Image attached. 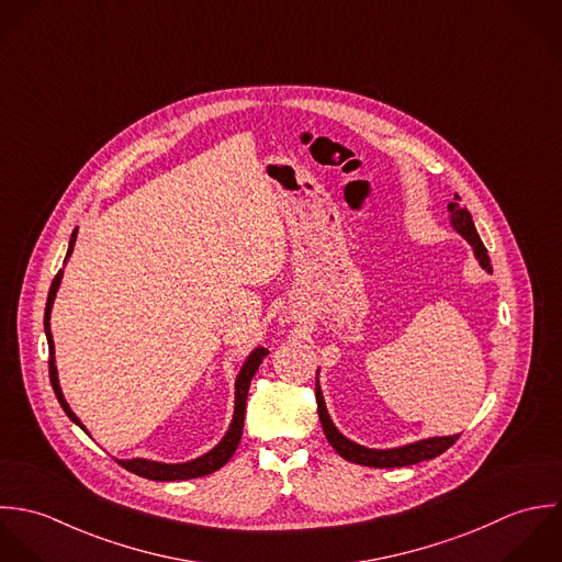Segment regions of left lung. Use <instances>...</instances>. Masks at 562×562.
Wrapping results in <instances>:
<instances>
[{"instance_id": "8db88e82", "label": "left lung", "mask_w": 562, "mask_h": 562, "mask_svg": "<svg viewBox=\"0 0 562 562\" xmlns=\"http://www.w3.org/2000/svg\"><path fill=\"white\" fill-rule=\"evenodd\" d=\"M449 225L471 245L473 256L477 260V265L491 273V258L486 254L484 243L477 236V229L471 220V213L467 211V206L460 204L458 195L453 198V202L448 204ZM319 373V369H317ZM317 411H319V419L326 432V439L330 441V446L337 449L338 456H342L345 460H351L356 464H364V467H378V469H389V467H408V464H417L422 460H430L441 456L446 449L451 448L458 439V435L451 437H430V439H422V441H413L406 446H397V448L375 449L364 448L351 439H347L342 432H338L328 408H326V400H324V391L317 378Z\"/></svg>"}]
</instances>
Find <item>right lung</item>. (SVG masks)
Returning a JSON list of instances; mask_svg holds the SVG:
<instances>
[{
    "instance_id": "right-lung-1",
    "label": "right lung",
    "mask_w": 562,
    "mask_h": 562,
    "mask_svg": "<svg viewBox=\"0 0 562 562\" xmlns=\"http://www.w3.org/2000/svg\"><path fill=\"white\" fill-rule=\"evenodd\" d=\"M76 238H78V227L71 232V238H69V249H67V256H65V265L67 260L71 258L74 254V245H76ZM60 282H63V269L58 271V276L54 278L52 286H49V295H47V306H45V337H47V345H49V380H52V386H54V393L63 406V411L67 413V417L80 426L87 435V426L78 419V415L71 411V406L67 404L65 395H63V389H60V380H58V369H56V349H54V337H52V326H49V319H52V308H54V300H56V293L60 289ZM269 353V349L265 347H254L249 351V356L245 358L236 380H234V413H232V422L227 426V432L222 437V441L213 449H209L206 453L193 458V460H187V462H160V460H151V458H116V462L121 467H125L127 471L140 475V477H147V480H156V482H173V480H191V477H200V475H209L217 469H222L225 462L232 458V453L238 448V441H240V435H243V422H245V402H247V391H249V384H251V378L254 373L258 371L262 358ZM91 437V435H89Z\"/></svg>"
}]
</instances>
